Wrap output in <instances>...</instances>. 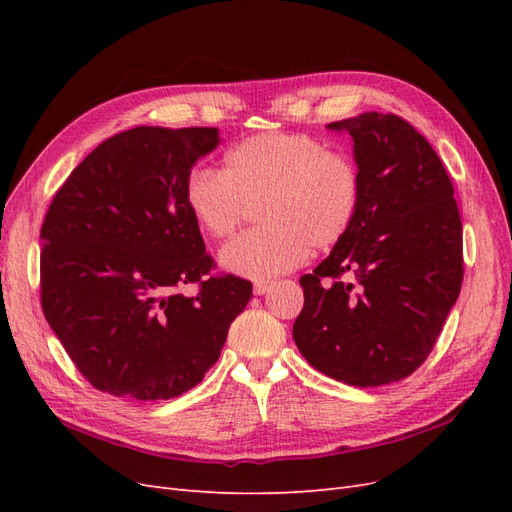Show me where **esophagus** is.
Returning <instances> with one entry per match:
<instances>
[{
  "mask_svg": "<svg viewBox=\"0 0 512 512\" xmlns=\"http://www.w3.org/2000/svg\"><path fill=\"white\" fill-rule=\"evenodd\" d=\"M269 288H271V282H256L254 294H265V292H269Z\"/></svg>",
  "mask_w": 512,
  "mask_h": 512,
  "instance_id": "34e87169",
  "label": "esophagus"
}]
</instances>
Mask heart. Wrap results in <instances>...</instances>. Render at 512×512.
I'll return each instance as SVG.
<instances>
[{"instance_id":"b5f03b06","label":"heart","mask_w":512,"mask_h":512,"mask_svg":"<svg viewBox=\"0 0 512 512\" xmlns=\"http://www.w3.org/2000/svg\"><path fill=\"white\" fill-rule=\"evenodd\" d=\"M359 170L318 138L265 132L245 138L224 158V173L196 168L183 198L194 224L222 241L260 205L262 224L226 245L220 262L235 275L271 280L297 269L312 247L324 250L346 235L359 209Z\"/></svg>"}]
</instances>
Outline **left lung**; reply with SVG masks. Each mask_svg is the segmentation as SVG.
<instances>
[{
  "label": "left lung",
  "mask_w": 512,
  "mask_h": 512,
  "mask_svg": "<svg viewBox=\"0 0 512 512\" xmlns=\"http://www.w3.org/2000/svg\"><path fill=\"white\" fill-rule=\"evenodd\" d=\"M327 128L352 136L359 209L331 254L301 277L305 303L292 337L322 374L352 386L391 384L425 363L459 297L455 190L406 119L374 111Z\"/></svg>",
  "instance_id": "1"
}]
</instances>
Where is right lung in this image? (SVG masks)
<instances>
[{
	"mask_svg": "<svg viewBox=\"0 0 512 512\" xmlns=\"http://www.w3.org/2000/svg\"><path fill=\"white\" fill-rule=\"evenodd\" d=\"M218 128L138 126L98 145L72 170L40 230V299L76 369L102 393L177 397L220 359L252 299L213 258L185 207L196 160ZM198 283L194 298L178 292Z\"/></svg>",
	"mask_w": 512,
	"mask_h": 512,
	"instance_id": "1",
	"label": "right lung"
}]
</instances>
